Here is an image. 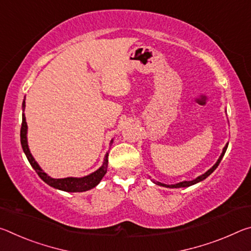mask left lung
Instances as JSON below:
<instances>
[{
	"label": "left lung",
	"instance_id": "obj_1",
	"mask_svg": "<svg viewBox=\"0 0 251 251\" xmlns=\"http://www.w3.org/2000/svg\"><path fill=\"white\" fill-rule=\"evenodd\" d=\"M227 147H228V143L226 144V146H225V147L223 148V152H222V155L219 156L218 160L216 161V164L214 165V166H212L210 169H208V171H207L205 174H202V175L198 176L197 178H195V179H193V180H184V181L177 182V184H174V185H167V184H163V182L155 181L154 179H151V181L154 182V184H156V185H159V186L166 187V188H181V187H189V186H193V185H195V184H197V182H201V181H202L203 179H206V178H207L208 176H209L210 174H211L212 172H214L216 168L218 167V165H219L220 161H222L223 157H224V155H225V152H226V151H227Z\"/></svg>",
	"mask_w": 251,
	"mask_h": 251
}]
</instances>
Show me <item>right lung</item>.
<instances>
[{"instance_id": "obj_1", "label": "right lung", "mask_w": 251, "mask_h": 251, "mask_svg": "<svg viewBox=\"0 0 251 251\" xmlns=\"http://www.w3.org/2000/svg\"><path fill=\"white\" fill-rule=\"evenodd\" d=\"M22 127H21V145H22L24 154L26 155V158L31 164V166L34 168V171L37 173V175L41 177V179L45 181L46 184L53 187L55 189L63 190V192L67 193H82L86 192L94 188L100 184L101 178L107 172L108 166V152H106L105 158L103 161V165L97 169V171L93 172L92 174L84 177H66V178H53L49 176L43 169L40 167V165L37 164V161L34 159L33 155L31 154V151L28 148L27 143V124H26V118H25L24 109H25V99L22 104ZM113 139L110 141V145H112Z\"/></svg>"}]
</instances>
